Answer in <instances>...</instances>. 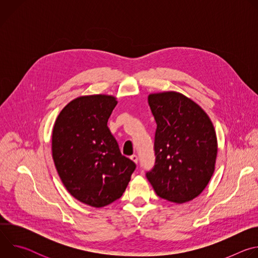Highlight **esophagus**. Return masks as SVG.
I'll return each instance as SVG.
<instances>
[{"label": "esophagus", "mask_w": 258, "mask_h": 258, "mask_svg": "<svg viewBox=\"0 0 258 258\" xmlns=\"http://www.w3.org/2000/svg\"><path fill=\"white\" fill-rule=\"evenodd\" d=\"M131 159H132L135 163H138V161H139V158H138V156H137L136 154L132 155V156H131Z\"/></svg>", "instance_id": "esophagus-1"}]
</instances>
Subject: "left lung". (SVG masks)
I'll use <instances>...</instances> for the list:
<instances>
[{"label":"left lung","mask_w":258,"mask_h":258,"mask_svg":"<svg viewBox=\"0 0 258 258\" xmlns=\"http://www.w3.org/2000/svg\"><path fill=\"white\" fill-rule=\"evenodd\" d=\"M148 103L157 128L155 165L146 176L160 198L191 201L214 172L217 140L213 124L204 110L182 94H151Z\"/></svg>","instance_id":"8db88e82"}]
</instances>
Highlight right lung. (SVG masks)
<instances>
[{
    "mask_svg": "<svg viewBox=\"0 0 258 258\" xmlns=\"http://www.w3.org/2000/svg\"><path fill=\"white\" fill-rule=\"evenodd\" d=\"M116 104L113 96L79 97L62 109L53 128L52 155L63 185L93 207L119 199L136 169L107 126Z\"/></svg>",
    "mask_w": 258,
    "mask_h": 258,
    "instance_id": "1",
    "label": "right lung"
}]
</instances>
